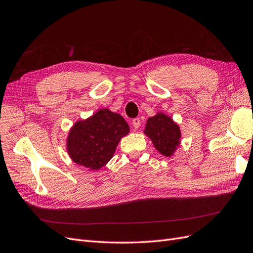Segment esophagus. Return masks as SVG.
<instances>
[{"label":"esophagus","mask_w":253,"mask_h":253,"mask_svg":"<svg viewBox=\"0 0 253 253\" xmlns=\"http://www.w3.org/2000/svg\"><path fill=\"white\" fill-rule=\"evenodd\" d=\"M132 125H133V127H134L135 129H137L138 127L141 126V120L138 119V118L133 119V120H132Z\"/></svg>","instance_id":"obj_1"}]
</instances>
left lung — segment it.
I'll list each match as a JSON object with an SVG mask.
<instances>
[{
    "instance_id": "1",
    "label": "left lung",
    "mask_w": 253,
    "mask_h": 253,
    "mask_svg": "<svg viewBox=\"0 0 253 253\" xmlns=\"http://www.w3.org/2000/svg\"><path fill=\"white\" fill-rule=\"evenodd\" d=\"M144 132L151 138L154 147L165 157L172 156L180 144V127L164 113L149 118Z\"/></svg>"
}]
</instances>
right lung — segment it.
Here are the masks:
<instances>
[{"instance_id":"right-lung-1","label":"right lung","mask_w":253,"mask_h":253,"mask_svg":"<svg viewBox=\"0 0 253 253\" xmlns=\"http://www.w3.org/2000/svg\"><path fill=\"white\" fill-rule=\"evenodd\" d=\"M129 132V126L119 113L101 109L71 128L67 140L70 158L78 165L91 170L105 166L113 157L120 140Z\"/></svg>"}]
</instances>
